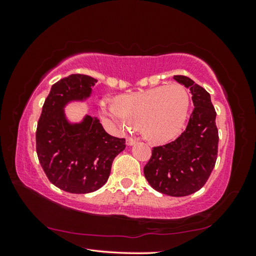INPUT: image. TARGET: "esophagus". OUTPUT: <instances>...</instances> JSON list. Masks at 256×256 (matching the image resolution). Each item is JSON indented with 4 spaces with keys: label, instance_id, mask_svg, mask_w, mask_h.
<instances>
[{
    "label": "esophagus",
    "instance_id": "esophagus-1",
    "mask_svg": "<svg viewBox=\"0 0 256 256\" xmlns=\"http://www.w3.org/2000/svg\"><path fill=\"white\" fill-rule=\"evenodd\" d=\"M136 144V141L134 140V138H126V146H134Z\"/></svg>",
    "mask_w": 256,
    "mask_h": 256
}]
</instances>
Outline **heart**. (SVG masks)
Masks as SVG:
<instances>
[{
	"instance_id": "heart-1",
	"label": "heart",
	"mask_w": 256,
	"mask_h": 256,
	"mask_svg": "<svg viewBox=\"0 0 256 256\" xmlns=\"http://www.w3.org/2000/svg\"><path fill=\"white\" fill-rule=\"evenodd\" d=\"M190 107L188 94L180 84H172L123 96L118 104L104 99L100 112L112 126L128 130L140 125L154 141L170 140L183 128Z\"/></svg>"
}]
</instances>
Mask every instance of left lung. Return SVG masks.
<instances>
[{
  "mask_svg": "<svg viewBox=\"0 0 256 256\" xmlns=\"http://www.w3.org/2000/svg\"><path fill=\"white\" fill-rule=\"evenodd\" d=\"M192 94L194 110L188 128L175 141L154 146L144 168L151 188L170 196L196 193L206 183L218 154L216 112L209 92L185 76H174Z\"/></svg>",
  "mask_w": 256,
  "mask_h": 256,
  "instance_id": "1",
  "label": "left lung"
}]
</instances>
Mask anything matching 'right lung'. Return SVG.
Returning <instances> with one entry per match:
<instances>
[{"label": "right lung", "instance_id": "1", "mask_svg": "<svg viewBox=\"0 0 256 256\" xmlns=\"http://www.w3.org/2000/svg\"><path fill=\"white\" fill-rule=\"evenodd\" d=\"M97 80L71 74L52 86L37 124L36 150L47 178L68 193L94 192L106 183L112 160L125 149V138L112 136L98 118L86 114L71 122L66 107L92 97Z\"/></svg>", "mask_w": 256, "mask_h": 256}]
</instances>
